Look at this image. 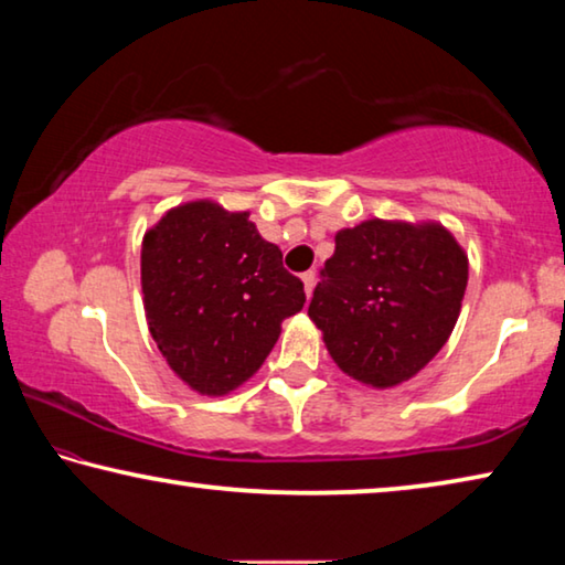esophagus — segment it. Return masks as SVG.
<instances>
[{"mask_svg": "<svg viewBox=\"0 0 565 565\" xmlns=\"http://www.w3.org/2000/svg\"><path fill=\"white\" fill-rule=\"evenodd\" d=\"M301 281H303V291H307V297H311V291H315V286H317V274L315 271L301 274Z\"/></svg>", "mask_w": 565, "mask_h": 565, "instance_id": "34e87169", "label": "esophagus"}]
</instances>
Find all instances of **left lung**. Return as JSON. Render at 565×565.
<instances>
[{
	"label": "left lung",
	"mask_w": 565,
	"mask_h": 565,
	"mask_svg": "<svg viewBox=\"0 0 565 565\" xmlns=\"http://www.w3.org/2000/svg\"><path fill=\"white\" fill-rule=\"evenodd\" d=\"M334 244L309 303L331 360L372 387L407 382L452 334L468 256L440 223L372 218Z\"/></svg>",
	"instance_id": "8db88e82"
}]
</instances>
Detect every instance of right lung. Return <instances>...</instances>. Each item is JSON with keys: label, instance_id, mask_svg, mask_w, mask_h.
Returning a JSON list of instances; mask_svg holds the SVG:
<instances>
[{"label": "right lung", "instance_id": "add662e5", "mask_svg": "<svg viewBox=\"0 0 565 565\" xmlns=\"http://www.w3.org/2000/svg\"><path fill=\"white\" fill-rule=\"evenodd\" d=\"M140 281L148 329L188 387L228 395L264 364L281 321L307 294L248 213L213 201L170 209L142 236Z\"/></svg>", "mask_w": 565, "mask_h": 565}]
</instances>
